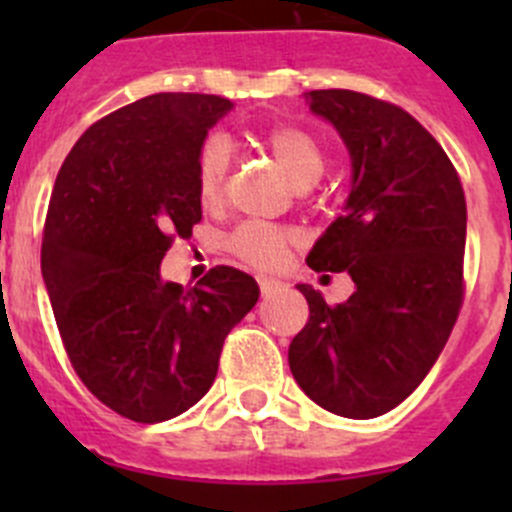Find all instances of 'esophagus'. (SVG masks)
I'll use <instances>...</instances> for the list:
<instances>
[{
  "label": "esophagus",
  "instance_id": "34e87169",
  "mask_svg": "<svg viewBox=\"0 0 512 512\" xmlns=\"http://www.w3.org/2000/svg\"><path fill=\"white\" fill-rule=\"evenodd\" d=\"M257 285H260L262 297H267V294H272L277 287H280V282L270 280V277H257Z\"/></svg>",
  "mask_w": 512,
  "mask_h": 512
}]
</instances>
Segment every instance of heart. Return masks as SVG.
<instances>
[{
	"mask_svg": "<svg viewBox=\"0 0 512 512\" xmlns=\"http://www.w3.org/2000/svg\"><path fill=\"white\" fill-rule=\"evenodd\" d=\"M257 141L285 168V173L299 188L317 183L327 168V143L317 133L297 123H275V126L262 128ZM230 165V146L223 136H208L200 143L198 156H195V195L205 210L223 205ZM292 245H297V232L267 223H242L227 237V250L260 270H277Z\"/></svg>",
	"mask_w": 512,
	"mask_h": 512,
	"instance_id": "heart-1",
	"label": "heart"
}]
</instances>
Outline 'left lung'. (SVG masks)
Instances as JSON below:
<instances>
[{
	"label": "left lung",
	"mask_w": 512,
	"mask_h": 512,
	"mask_svg": "<svg viewBox=\"0 0 512 512\" xmlns=\"http://www.w3.org/2000/svg\"><path fill=\"white\" fill-rule=\"evenodd\" d=\"M309 106L342 133L354 178L347 215L307 265L349 272L356 292L332 307L299 285L309 319L289 369L322 409L374 418L421 384L451 337L466 294V195L441 143L396 103L324 89L309 91Z\"/></svg>",
	"instance_id": "left-lung-1"
}]
</instances>
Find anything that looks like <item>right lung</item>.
Wrapping results in <instances>:
<instances>
[{
  "label": "right lung",
  "instance_id": "1",
  "mask_svg": "<svg viewBox=\"0 0 512 512\" xmlns=\"http://www.w3.org/2000/svg\"><path fill=\"white\" fill-rule=\"evenodd\" d=\"M232 103L153 94L108 113L56 175L41 275L61 344L101 404L160 423L213 386L230 329L255 307L257 282L218 265L195 287L160 280L175 237L203 220L195 156Z\"/></svg>",
  "mask_w": 512,
  "mask_h": 512
}]
</instances>
